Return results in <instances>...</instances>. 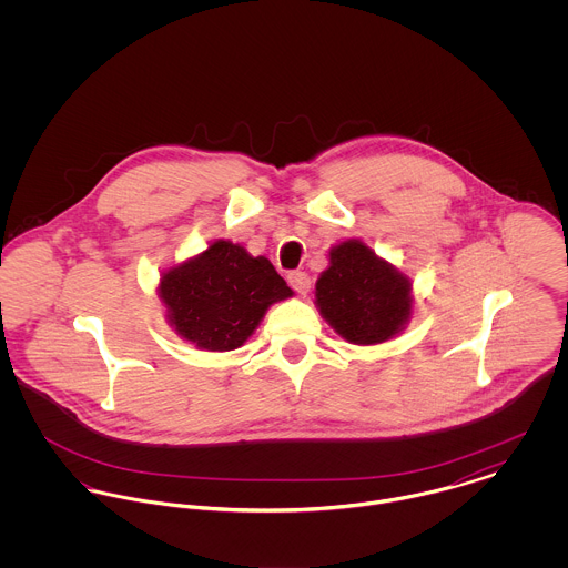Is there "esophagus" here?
I'll list each match as a JSON object with an SVG mask.
<instances>
[{
	"label": "esophagus",
	"instance_id": "34e87169",
	"mask_svg": "<svg viewBox=\"0 0 568 568\" xmlns=\"http://www.w3.org/2000/svg\"><path fill=\"white\" fill-rule=\"evenodd\" d=\"M288 284H291L300 295H308L313 282H311L308 273H304V271H293V273H288Z\"/></svg>",
	"mask_w": 568,
	"mask_h": 568
}]
</instances>
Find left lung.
I'll use <instances>...</instances> for the list:
<instances>
[{
    "label": "left lung",
    "instance_id": "left-lung-1",
    "mask_svg": "<svg viewBox=\"0 0 568 568\" xmlns=\"http://www.w3.org/2000/svg\"><path fill=\"white\" fill-rule=\"evenodd\" d=\"M315 306L343 341L387 343L413 320V280L361 239H345L327 251V268L315 284Z\"/></svg>",
    "mask_w": 568,
    "mask_h": 568
}]
</instances>
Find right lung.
I'll list each match as a JSON object with an SVG mask.
<instances>
[{
	"instance_id": "right-lung-1",
	"label": "right lung",
	"mask_w": 568,
	"mask_h": 568,
	"mask_svg": "<svg viewBox=\"0 0 568 568\" xmlns=\"http://www.w3.org/2000/svg\"><path fill=\"white\" fill-rule=\"evenodd\" d=\"M158 295L165 324L179 338L203 352H232L246 343L273 304L295 293L268 257L216 239L162 271Z\"/></svg>"
}]
</instances>
